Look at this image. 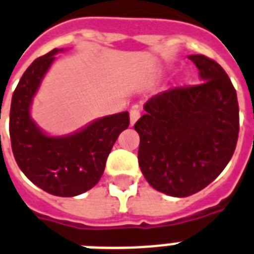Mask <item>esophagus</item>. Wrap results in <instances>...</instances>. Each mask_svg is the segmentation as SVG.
Wrapping results in <instances>:
<instances>
[{"label": "esophagus", "mask_w": 254, "mask_h": 254, "mask_svg": "<svg viewBox=\"0 0 254 254\" xmlns=\"http://www.w3.org/2000/svg\"><path fill=\"white\" fill-rule=\"evenodd\" d=\"M138 119H140V109H138V108H135V106H133V108L130 109V124L131 125H134V123Z\"/></svg>", "instance_id": "34e87169"}]
</instances>
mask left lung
<instances>
[{"label":"left lung","mask_w":254,"mask_h":254,"mask_svg":"<svg viewBox=\"0 0 254 254\" xmlns=\"http://www.w3.org/2000/svg\"><path fill=\"white\" fill-rule=\"evenodd\" d=\"M201 82L158 93L134 124L138 164L156 190L173 197L194 194L217 179L239 138L237 93L221 65L189 56Z\"/></svg>","instance_id":"1"}]
</instances>
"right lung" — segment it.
I'll return each instance as SVG.
<instances>
[{"label": "right lung", "mask_w": 254, "mask_h": 254, "mask_svg": "<svg viewBox=\"0 0 254 254\" xmlns=\"http://www.w3.org/2000/svg\"><path fill=\"white\" fill-rule=\"evenodd\" d=\"M56 53L53 49L34 60L21 77L11 97L9 133L15 162L25 176L53 196L73 197L100 181L114 142L129 127V113L106 116L65 137L42 133L29 109Z\"/></svg>", "instance_id": "right-lung-1"}]
</instances>
